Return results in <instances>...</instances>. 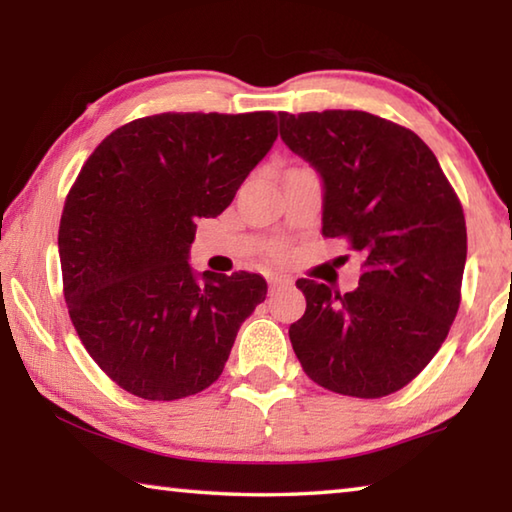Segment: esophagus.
I'll list each match as a JSON object with an SVG mask.
<instances>
[{
	"instance_id": "1",
	"label": "esophagus",
	"mask_w": 512,
	"mask_h": 512,
	"mask_svg": "<svg viewBox=\"0 0 512 512\" xmlns=\"http://www.w3.org/2000/svg\"><path fill=\"white\" fill-rule=\"evenodd\" d=\"M280 284H284V277H277V275L268 277V291H275Z\"/></svg>"
}]
</instances>
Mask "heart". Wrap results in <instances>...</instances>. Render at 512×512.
Here are the masks:
<instances>
[{
    "mask_svg": "<svg viewBox=\"0 0 512 512\" xmlns=\"http://www.w3.org/2000/svg\"><path fill=\"white\" fill-rule=\"evenodd\" d=\"M271 255H273L275 259H280V257H282V248H280V246H275V248L271 250Z\"/></svg>",
    "mask_w": 512,
    "mask_h": 512,
    "instance_id": "b5f03b06",
    "label": "heart"
}]
</instances>
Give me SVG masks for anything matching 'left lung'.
<instances>
[{"mask_svg": "<svg viewBox=\"0 0 512 512\" xmlns=\"http://www.w3.org/2000/svg\"><path fill=\"white\" fill-rule=\"evenodd\" d=\"M280 135L325 185L323 235L363 255L359 287L296 282L307 311L293 352L327 391L375 400L420 375L445 343L467 257L463 205L418 135L363 110L280 112Z\"/></svg>", "mask_w": 512, "mask_h": 512, "instance_id": "left-lung-1", "label": "left lung"}]
</instances>
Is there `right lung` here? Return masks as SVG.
<instances>
[{"instance_id":"right-lung-1","label":"right lung","mask_w":512,"mask_h":512,"mask_svg":"<svg viewBox=\"0 0 512 512\" xmlns=\"http://www.w3.org/2000/svg\"><path fill=\"white\" fill-rule=\"evenodd\" d=\"M277 137L275 112H162L119 126L81 167L58 228L69 318L131 395L173 402L212 386L266 298L257 273L189 268L196 216H219Z\"/></svg>"}]
</instances>
